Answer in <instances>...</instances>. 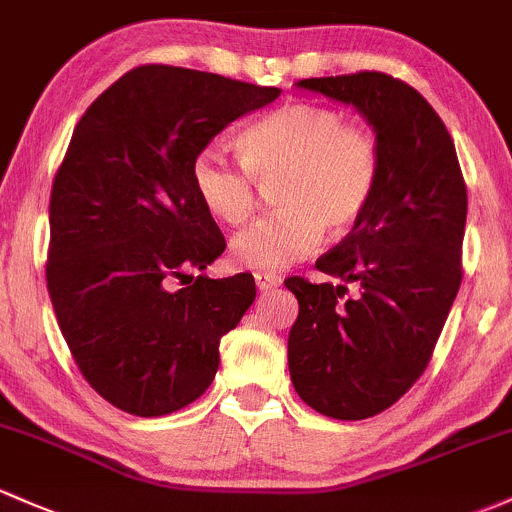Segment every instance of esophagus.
Returning <instances> with one entry per match:
<instances>
[{"label": "esophagus", "instance_id": "1", "mask_svg": "<svg viewBox=\"0 0 512 512\" xmlns=\"http://www.w3.org/2000/svg\"><path fill=\"white\" fill-rule=\"evenodd\" d=\"M258 290H273L283 283V278L276 276V273H254Z\"/></svg>", "mask_w": 512, "mask_h": 512}]
</instances>
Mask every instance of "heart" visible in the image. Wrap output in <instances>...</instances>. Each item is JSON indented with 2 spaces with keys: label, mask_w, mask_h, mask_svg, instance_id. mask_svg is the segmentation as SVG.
<instances>
[{
  "label": "heart",
  "mask_w": 512,
  "mask_h": 512,
  "mask_svg": "<svg viewBox=\"0 0 512 512\" xmlns=\"http://www.w3.org/2000/svg\"><path fill=\"white\" fill-rule=\"evenodd\" d=\"M241 158L207 146L192 163V185L219 222L241 224L258 205V186L273 190L280 212L234 236L232 258L254 271H278L317 249L322 232L346 234L368 210L381 175L371 129L342 112L293 102L241 134Z\"/></svg>",
  "instance_id": "obj_1"
}]
</instances>
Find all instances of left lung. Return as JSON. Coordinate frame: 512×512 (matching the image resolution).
I'll return each instance as SVG.
<instances>
[{
    "label": "left lung",
    "instance_id": "left-lung-1",
    "mask_svg": "<svg viewBox=\"0 0 512 512\" xmlns=\"http://www.w3.org/2000/svg\"><path fill=\"white\" fill-rule=\"evenodd\" d=\"M298 87L351 104L381 148L371 205L317 261L359 295L342 300L346 285L285 280L300 305L288 337L295 390L322 415L366 420L422 376L459 293L464 175L447 126L408 82L364 70Z\"/></svg>",
    "mask_w": 512,
    "mask_h": 512
}]
</instances>
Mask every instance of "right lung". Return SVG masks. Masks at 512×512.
I'll use <instances>...</instances> for the list:
<instances>
[{
    "mask_svg": "<svg viewBox=\"0 0 512 512\" xmlns=\"http://www.w3.org/2000/svg\"><path fill=\"white\" fill-rule=\"evenodd\" d=\"M278 87L173 65L129 70L87 107L51 190L46 283L85 381L114 408L161 417L210 388L251 273L212 280L227 249L192 185L197 153ZM188 279L185 289L177 280Z\"/></svg>",
    "mask_w": 512,
    "mask_h": 512,
    "instance_id": "1",
    "label": "right lung"
}]
</instances>
